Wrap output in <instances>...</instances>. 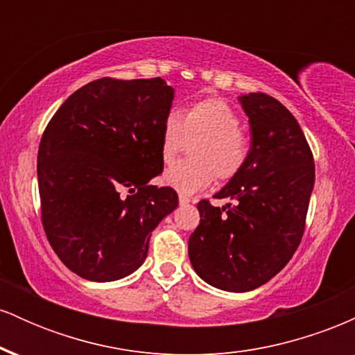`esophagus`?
Listing matches in <instances>:
<instances>
[{"label":"esophagus","mask_w":355,"mask_h":355,"mask_svg":"<svg viewBox=\"0 0 355 355\" xmlns=\"http://www.w3.org/2000/svg\"><path fill=\"white\" fill-rule=\"evenodd\" d=\"M178 202H180V205H187V203H190V197L185 193H178Z\"/></svg>","instance_id":"esophagus-1"}]
</instances>
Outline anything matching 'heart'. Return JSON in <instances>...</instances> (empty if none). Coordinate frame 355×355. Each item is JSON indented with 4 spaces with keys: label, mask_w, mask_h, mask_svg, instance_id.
I'll return each mask as SVG.
<instances>
[{
    "label": "heart",
    "mask_w": 355,
    "mask_h": 355,
    "mask_svg": "<svg viewBox=\"0 0 355 355\" xmlns=\"http://www.w3.org/2000/svg\"><path fill=\"white\" fill-rule=\"evenodd\" d=\"M190 141V160L175 164L164 175V183L185 195L203 190L214 178L220 183L234 180L250 155V138L240 126L239 113L215 96L193 101L180 115L170 112L165 116L160 144L164 164H173Z\"/></svg>",
    "instance_id": "1"
}]
</instances>
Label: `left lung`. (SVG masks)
<instances>
[{"label":"left lung","instance_id":"left-lung-1","mask_svg":"<svg viewBox=\"0 0 355 355\" xmlns=\"http://www.w3.org/2000/svg\"><path fill=\"white\" fill-rule=\"evenodd\" d=\"M240 103L250 121L248 162L215 195L232 203L198 202L200 223L189 240L195 272L229 292L254 291L287 266L302 240L315 180L295 116L266 93H248Z\"/></svg>","mask_w":355,"mask_h":355}]
</instances>
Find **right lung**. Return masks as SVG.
Listing matches in <instances>:
<instances>
[{
    "label": "right lung",
    "instance_id": "right-lung-1",
    "mask_svg": "<svg viewBox=\"0 0 355 355\" xmlns=\"http://www.w3.org/2000/svg\"><path fill=\"white\" fill-rule=\"evenodd\" d=\"M173 88L162 78L89 81L58 108L38 150L42 223L76 275L112 282L145 262L155 227L178 205L160 144Z\"/></svg>",
    "mask_w": 355,
    "mask_h": 355
}]
</instances>
